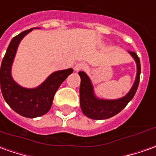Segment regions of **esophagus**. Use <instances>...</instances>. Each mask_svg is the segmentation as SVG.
<instances>
[{
	"instance_id": "34e87169",
	"label": "esophagus",
	"mask_w": 156,
	"mask_h": 156,
	"mask_svg": "<svg viewBox=\"0 0 156 156\" xmlns=\"http://www.w3.org/2000/svg\"><path fill=\"white\" fill-rule=\"evenodd\" d=\"M85 67H86V65H85V64H83V63H77V64L75 65L74 69H75L76 71H80V69H83Z\"/></svg>"
}]
</instances>
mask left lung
<instances>
[{
	"label": "left lung",
	"mask_w": 156,
	"mask_h": 156,
	"mask_svg": "<svg viewBox=\"0 0 156 156\" xmlns=\"http://www.w3.org/2000/svg\"><path fill=\"white\" fill-rule=\"evenodd\" d=\"M137 65V74L134 83L125 96L117 99H104L96 96L91 79L83 71L79 72L80 77V104L82 113L87 117L93 120H105L115 116L125 108L133 99L137 92L140 79V60L134 51H128Z\"/></svg>",
	"instance_id": "8db88e82"
}]
</instances>
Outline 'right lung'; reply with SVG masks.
Wrapping results in <instances>:
<instances>
[{
    "instance_id": "obj_1",
    "label": "right lung",
    "mask_w": 156,
    "mask_h": 156,
    "mask_svg": "<svg viewBox=\"0 0 156 156\" xmlns=\"http://www.w3.org/2000/svg\"><path fill=\"white\" fill-rule=\"evenodd\" d=\"M34 29L39 28L23 31L12 39L1 65V90L3 98L15 112L27 118H35L47 114L51 109L57 90L73 73L71 68L53 72L35 88L23 87L13 80L12 66L19 45L23 38Z\"/></svg>"
}]
</instances>
